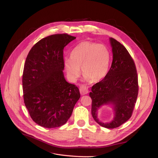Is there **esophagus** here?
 I'll list each match as a JSON object with an SVG mask.
<instances>
[{
  "instance_id": "esophagus-1",
  "label": "esophagus",
  "mask_w": 158,
  "mask_h": 158,
  "mask_svg": "<svg viewBox=\"0 0 158 158\" xmlns=\"http://www.w3.org/2000/svg\"><path fill=\"white\" fill-rule=\"evenodd\" d=\"M79 91H80V93L81 95H85L89 93V90H88L87 87L84 85H82L81 86H80Z\"/></svg>"
}]
</instances>
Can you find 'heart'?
Instances as JSON below:
<instances>
[{
  "label": "heart",
  "mask_w": 158,
  "mask_h": 158,
  "mask_svg": "<svg viewBox=\"0 0 158 158\" xmlns=\"http://www.w3.org/2000/svg\"><path fill=\"white\" fill-rule=\"evenodd\" d=\"M70 57L64 60V65L67 76L72 81L80 76V67L85 79L92 82L102 80L108 73L110 56L104 44L82 42L73 49Z\"/></svg>",
  "instance_id": "b5f03b06"
}]
</instances>
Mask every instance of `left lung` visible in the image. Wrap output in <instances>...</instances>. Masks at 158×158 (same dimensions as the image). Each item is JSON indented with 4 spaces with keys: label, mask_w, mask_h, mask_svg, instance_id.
<instances>
[{
    "label": "left lung",
    "mask_w": 158,
    "mask_h": 158,
    "mask_svg": "<svg viewBox=\"0 0 158 158\" xmlns=\"http://www.w3.org/2000/svg\"><path fill=\"white\" fill-rule=\"evenodd\" d=\"M113 60L106 76L91 88V114L100 126L114 129L126 122L132 116L138 95V77L134 62L126 48L110 37ZM114 105L115 117L104 123L97 118V110L103 105Z\"/></svg>",
    "instance_id": "8db88e82"
}]
</instances>
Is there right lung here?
I'll use <instances>...</instances> for the list:
<instances>
[{"mask_svg": "<svg viewBox=\"0 0 158 158\" xmlns=\"http://www.w3.org/2000/svg\"><path fill=\"white\" fill-rule=\"evenodd\" d=\"M76 38L67 34L48 36L27 56L22 75L24 104L32 119L44 127L65 124L80 98L78 87L65 81L62 71L63 50Z\"/></svg>", "mask_w": 158, "mask_h": 158, "instance_id": "right-lung-1", "label": "right lung"}]
</instances>
